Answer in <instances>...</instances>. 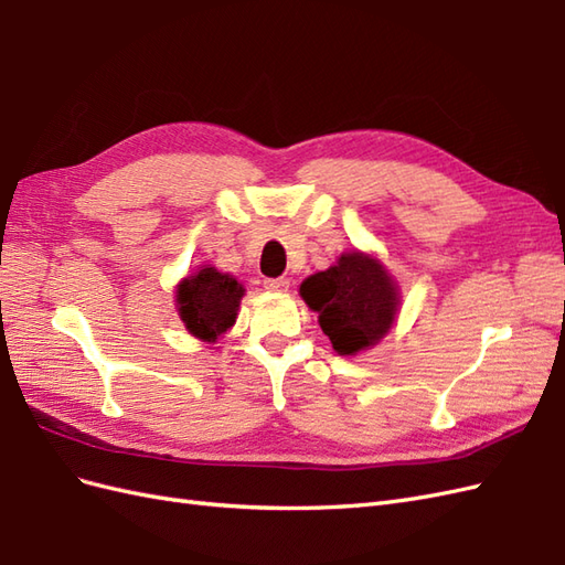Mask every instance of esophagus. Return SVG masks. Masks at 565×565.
<instances>
[{
	"mask_svg": "<svg viewBox=\"0 0 565 565\" xmlns=\"http://www.w3.org/2000/svg\"><path fill=\"white\" fill-rule=\"evenodd\" d=\"M264 287L268 289V292L282 295V292H287V289H289V280H287V278H268V280L264 282Z\"/></svg>",
	"mask_w": 565,
	"mask_h": 565,
	"instance_id": "1",
	"label": "esophagus"
}]
</instances>
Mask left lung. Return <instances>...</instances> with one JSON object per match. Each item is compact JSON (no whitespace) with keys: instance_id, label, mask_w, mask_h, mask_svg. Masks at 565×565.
<instances>
[{"instance_id":"1","label":"left lung","mask_w":565,"mask_h":565,"mask_svg":"<svg viewBox=\"0 0 565 565\" xmlns=\"http://www.w3.org/2000/svg\"><path fill=\"white\" fill-rule=\"evenodd\" d=\"M299 295L339 355H358L377 347L396 324L401 287L374 254L351 249L328 270L299 285Z\"/></svg>"}]
</instances>
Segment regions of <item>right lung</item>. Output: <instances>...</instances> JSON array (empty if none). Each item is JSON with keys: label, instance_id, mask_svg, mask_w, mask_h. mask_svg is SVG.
<instances>
[{"label": "right lung", "instance_id": "add662e5", "mask_svg": "<svg viewBox=\"0 0 565 565\" xmlns=\"http://www.w3.org/2000/svg\"><path fill=\"white\" fill-rule=\"evenodd\" d=\"M243 297V282H237L231 273H221L212 264H204L179 280L177 311L188 334L214 344L235 324Z\"/></svg>", "mask_w": 565, "mask_h": 565}]
</instances>
